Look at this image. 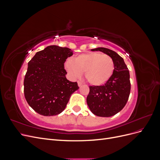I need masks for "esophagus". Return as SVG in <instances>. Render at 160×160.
Segmentation results:
<instances>
[{
	"mask_svg": "<svg viewBox=\"0 0 160 160\" xmlns=\"http://www.w3.org/2000/svg\"><path fill=\"white\" fill-rule=\"evenodd\" d=\"M77 83H78V85H79V87H81L82 85H83V83H82L81 81H78V82H77Z\"/></svg>",
	"mask_w": 160,
	"mask_h": 160,
	"instance_id": "1",
	"label": "esophagus"
}]
</instances>
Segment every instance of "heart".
I'll return each instance as SVG.
<instances>
[{"label":"heart","instance_id":"heart-1","mask_svg":"<svg viewBox=\"0 0 160 160\" xmlns=\"http://www.w3.org/2000/svg\"><path fill=\"white\" fill-rule=\"evenodd\" d=\"M72 79H77L84 72L86 80L93 85L105 83L112 76L114 62L110 56L99 52H89L67 60L65 64Z\"/></svg>","mask_w":160,"mask_h":160}]
</instances>
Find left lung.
<instances>
[{"mask_svg": "<svg viewBox=\"0 0 160 160\" xmlns=\"http://www.w3.org/2000/svg\"><path fill=\"white\" fill-rule=\"evenodd\" d=\"M99 51L112 58L114 71L103 85L89 86L87 103L91 112L99 117H111L126 105L131 90L129 71L123 59L117 52L104 47L91 49Z\"/></svg>", "mask_w": 160, "mask_h": 160, "instance_id": "8db88e82", "label": "left lung"}]
</instances>
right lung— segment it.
<instances>
[{"instance_id":"obj_1","label":"right lung","mask_w":160,"mask_h":160,"mask_svg":"<svg viewBox=\"0 0 160 160\" xmlns=\"http://www.w3.org/2000/svg\"><path fill=\"white\" fill-rule=\"evenodd\" d=\"M72 51L51 45L37 52L28 62L24 79V94L28 104L38 114L61 113L72 93L79 89L77 82L67 80L64 63Z\"/></svg>"}]
</instances>
